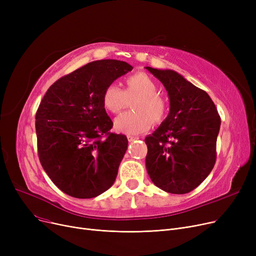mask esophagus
<instances>
[{
	"label": "esophagus",
	"instance_id": "esophagus-1",
	"mask_svg": "<svg viewBox=\"0 0 256 256\" xmlns=\"http://www.w3.org/2000/svg\"><path fill=\"white\" fill-rule=\"evenodd\" d=\"M137 139H138V137H136V136H130V135L128 136V142H132V141H135V140H137Z\"/></svg>",
	"mask_w": 256,
	"mask_h": 256
}]
</instances>
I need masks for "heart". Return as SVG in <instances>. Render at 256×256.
<instances>
[{
  "label": "heart",
  "instance_id": "b5f03b06",
  "mask_svg": "<svg viewBox=\"0 0 256 256\" xmlns=\"http://www.w3.org/2000/svg\"><path fill=\"white\" fill-rule=\"evenodd\" d=\"M124 90L116 84L106 86L102 92V104L112 114H118L130 104L132 109L118 116L114 121L117 132L126 135H137L148 130L154 121L160 124L166 118L168 102L160 96L156 80L144 72H137L126 78Z\"/></svg>",
  "mask_w": 256,
  "mask_h": 256
}]
</instances>
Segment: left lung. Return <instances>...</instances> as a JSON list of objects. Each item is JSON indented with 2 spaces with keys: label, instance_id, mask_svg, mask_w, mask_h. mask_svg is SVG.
Here are the masks:
<instances>
[{
  "label": "left lung",
  "instance_id": "1",
  "mask_svg": "<svg viewBox=\"0 0 256 256\" xmlns=\"http://www.w3.org/2000/svg\"><path fill=\"white\" fill-rule=\"evenodd\" d=\"M165 86L170 112L147 145L146 169L165 192L186 194L202 182L216 163L221 118L208 94L173 70L146 67Z\"/></svg>",
  "mask_w": 256,
  "mask_h": 256
}]
</instances>
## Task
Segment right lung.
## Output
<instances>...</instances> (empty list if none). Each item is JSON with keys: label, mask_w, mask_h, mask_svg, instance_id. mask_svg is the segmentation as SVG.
<instances>
[{"label": "right lung", "mask_w": 256, "mask_h": 256, "mask_svg": "<svg viewBox=\"0 0 256 256\" xmlns=\"http://www.w3.org/2000/svg\"><path fill=\"white\" fill-rule=\"evenodd\" d=\"M132 67L119 60L93 61L56 80L36 112L39 160L65 194L93 198L114 184L128 138L113 134L102 92Z\"/></svg>", "instance_id": "obj_1"}]
</instances>
